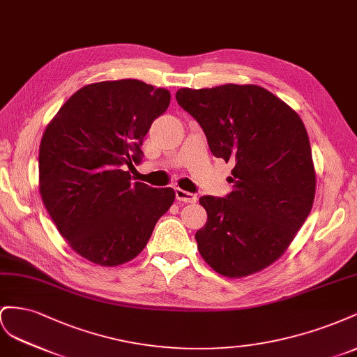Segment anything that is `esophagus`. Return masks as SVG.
Returning a JSON list of instances; mask_svg holds the SVG:
<instances>
[{
    "label": "esophagus",
    "instance_id": "1",
    "mask_svg": "<svg viewBox=\"0 0 357 357\" xmlns=\"http://www.w3.org/2000/svg\"><path fill=\"white\" fill-rule=\"evenodd\" d=\"M175 195H176V200L178 202H184V203H195L197 200L196 195H192V192H188V191H184L181 188H176L175 190Z\"/></svg>",
    "mask_w": 357,
    "mask_h": 357
}]
</instances>
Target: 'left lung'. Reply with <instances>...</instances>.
Listing matches in <instances>:
<instances>
[{
    "mask_svg": "<svg viewBox=\"0 0 357 357\" xmlns=\"http://www.w3.org/2000/svg\"><path fill=\"white\" fill-rule=\"evenodd\" d=\"M178 105L205 131L217 158L235 162L226 197L203 196L208 221L197 250L222 277L268 268L289 248L310 215L315 169L299 115L257 85L181 88Z\"/></svg>",
    "mask_w": 357,
    "mask_h": 357,
    "instance_id": "8db88e82",
    "label": "left lung"
}]
</instances>
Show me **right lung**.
<instances>
[{"label": "right lung", "mask_w": 357, "mask_h": 357, "mask_svg": "<svg viewBox=\"0 0 357 357\" xmlns=\"http://www.w3.org/2000/svg\"><path fill=\"white\" fill-rule=\"evenodd\" d=\"M170 93L136 79L89 84L49 122L38 151V190L70 248L100 266L133 260L146 247L175 191L131 182L140 146Z\"/></svg>", "instance_id": "add662e5"}]
</instances>
